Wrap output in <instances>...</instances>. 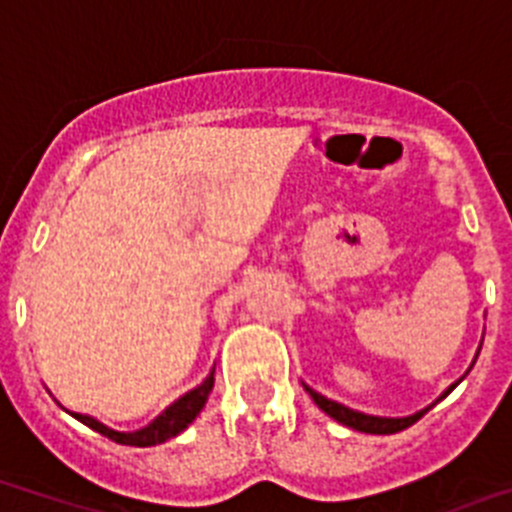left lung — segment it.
I'll use <instances>...</instances> for the list:
<instances>
[{"mask_svg": "<svg viewBox=\"0 0 512 512\" xmlns=\"http://www.w3.org/2000/svg\"><path fill=\"white\" fill-rule=\"evenodd\" d=\"M459 381H462V378H459ZM457 383H454V386H457ZM454 386H449L447 391H444V396H447ZM309 396L314 398V403H317V406H320L327 416H332L335 421H340V424L350 426V429H355V431H365V434H396V431L409 429L411 424H416V421H419L421 416L431 409L429 406V409L419 411V414H414V416H406V419H381V416H365V414H358V411L345 409V406H340V403L327 401L325 396H320V393H314V391H309Z\"/></svg>", "mask_w": 512, "mask_h": 512, "instance_id": "obj_1", "label": "left lung"}]
</instances>
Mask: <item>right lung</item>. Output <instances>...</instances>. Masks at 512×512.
<instances>
[{
    "label": "right lung",
    "instance_id": "right-lung-1",
    "mask_svg": "<svg viewBox=\"0 0 512 512\" xmlns=\"http://www.w3.org/2000/svg\"><path fill=\"white\" fill-rule=\"evenodd\" d=\"M210 391H213V373L205 378L203 386H198L195 391L185 393V396H182L180 401L172 403L170 409L164 411V414H159L152 424L144 426V429H139V431H134V434H119V431L106 429V426L98 424V421L91 419V416L75 414V419L83 421V424L91 426L93 431H98V434H103V437H109L111 442H116V444H129V447H154V444L167 442V439L177 437L180 431H185L187 424H192V421H195V416L203 411Z\"/></svg>",
    "mask_w": 512,
    "mask_h": 512
}]
</instances>
